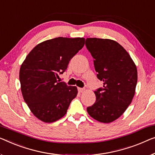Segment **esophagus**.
<instances>
[{
    "label": "esophagus",
    "instance_id": "esophagus-1",
    "mask_svg": "<svg viewBox=\"0 0 155 155\" xmlns=\"http://www.w3.org/2000/svg\"><path fill=\"white\" fill-rule=\"evenodd\" d=\"M78 91L79 92H84L85 91V88H83V87H78Z\"/></svg>",
    "mask_w": 155,
    "mask_h": 155
}]
</instances>
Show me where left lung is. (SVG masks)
I'll return each instance as SVG.
<instances>
[{"label":"left lung","instance_id":"1","mask_svg":"<svg viewBox=\"0 0 155 155\" xmlns=\"http://www.w3.org/2000/svg\"><path fill=\"white\" fill-rule=\"evenodd\" d=\"M85 46L93 58L98 79L103 87L94 91L96 101L87 111L99 122L118 118L130 104L137 84V69L122 46L108 39L87 38Z\"/></svg>","mask_w":155,"mask_h":155}]
</instances>
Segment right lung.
<instances>
[{"label":"right lung","instance_id":"1","mask_svg":"<svg viewBox=\"0 0 155 155\" xmlns=\"http://www.w3.org/2000/svg\"><path fill=\"white\" fill-rule=\"evenodd\" d=\"M82 38H56L39 44L29 53L19 71L21 90L25 102L40 120L53 122L66 114L77 97L76 86L57 78L69 62L84 47Z\"/></svg>","mask_w":155,"mask_h":155}]
</instances>
